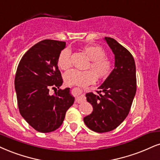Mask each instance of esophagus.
Segmentation results:
<instances>
[{
	"label": "esophagus",
	"mask_w": 160,
	"mask_h": 160,
	"mask_svg": "<svg viewBox=\"0 0 160 160\" xmlns=\"http://www.w3.org/2000/svg\"><path fill=\"white\" fill-rule=\"evenodd\" d=\"M84 100V98L82 97V96H78V97L76 98V103H82Z\"/></svg>",
	"instance_id": "1"
}]
</instances>
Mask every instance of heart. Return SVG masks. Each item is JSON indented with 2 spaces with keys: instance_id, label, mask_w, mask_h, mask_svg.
<instances>
[{
  "instance_id": "obj_1",
  "label": "heart",
  "mask_w": 160,
  "mask_h": 160,
  "mask_svg": "<svg viewBox=\"0 0 160 160\" xmlns=\"http://www.w3.org/2000/svg\"><path fill=\"white\" fill-rule=\"evenodd\" d=\"M84 52L90 60L88 68L92 70L79 71L77 70H69L64 76L65 83L68 85L84 87L93 84L97 76L100 78L108 77L113 69V64L106 57L105 51L98 45H86L83 47ZM71 52L68 48L61 51L57 60V64L62 70H68L70 68Z\"/></svg>"
}]
</instances>
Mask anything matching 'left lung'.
Segmentation results:
<instances>
[{"mask_svg": "<svg viewBox=\"0 0 160 160\" xmlns=\"http://www.w3.org/2000/svg\"><path fill=\"white\" fill-rule=\"evenodd\" d=\"M104 39L115 56V68L97 94H86L93 110L84 118L85 125L97 133L113 131L125 119L137 91L136 64L131 53L115 39Z\"/></svg>", "mask_w": 160, "mask_h": 160, "instance_id": "1", "label": "left lung"}]
</instances>
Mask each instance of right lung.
Returning <instances> with one entry per match:
<instances>
[{
	"instance_id": "1",
	"label": "right lung",
	"mask_w": 160,
	"mask_h": 160,
	"mask_svg": "<svg viewBox=\"0 0 160 160\" xmlns=\"http://www.w3.org/2000/svg\"><path fill=\"white\" fill-rule=\"evenodd\" d=\"M65 47L64 41H41L23 55L17 68L15 88L20 113L41 133L58 129L75 100L69 88L59 89L56 95L48 93L62 85L57 60Z\"/></svg>"
}]
</instances>
